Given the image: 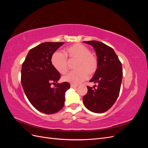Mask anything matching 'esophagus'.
I'll return each instance as SVG.
<instances>
[{
    "mask_svg": "<svg viewBox=\"0 0 148 148\" xmlns=\"http://www.w3.org/2000/svg\"><path fill=\"white\" fill-rule=\"evenodd\" d=\"M70 87H71V88H76L77 87V85H75V84H71V85H70Z\"/></svg>",
    "mask_w": 148,
    "mask_h": 148,
    "instance_id": "esophagus-1",
    "label": "esophagus"
}]
</instances>
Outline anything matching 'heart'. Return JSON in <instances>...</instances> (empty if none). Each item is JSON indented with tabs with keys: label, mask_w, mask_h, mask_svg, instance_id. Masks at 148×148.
Returning <instances> with one entry per match:
<instances>
[{
	"label": "heart",
	"mask_w": 148,
	"mask_h": 148,
	"mask_svg": "<svg viewBox=\"0 0 148 148\" xmlns=\"http://www.w3.org/2000/svg\"><path fill=\"white\" fill-rule=\"evenodd\" d=\"M77 60L75 69L76 71L65 75L62 77L63 81L77 85L88 78V74H95L98 69L97 57L91 53L88 47L81 44H75L66 49L65 55L60 52L53 53L51 62L56 70L61 74L68 71V60Z\"/></svg>",
	"instance_id": "heart-1"
}]
</instances>
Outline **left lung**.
<instances>
[{"instance_id": "obj_1", "label": "left lung", "mask_w": 148, "mask_h": 148, "mask_svg": "<svg viewBox=\"0 0 148 148\" xmlns=\"http://www.w3.org/2000/svg\"><path fill=\"white\" fill-rule=\"evenodd\" d=\"M83 42L94 47L98 60L97 70L90 80L97 83V87L93 89L87 86L88 92L83 97L84 105L92 112H105L119 95L123 77L122 64L114 49L106 44L97 41Z\"/></svg>"}]
</instances>
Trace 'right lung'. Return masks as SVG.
Instances as JSON below:
<instances>
[{
	"label": "right lung",
	"mask_w": 148,
	"mask_h": 148,
	"mask_svg": "<svg viewBox=\"0 0 148 148\" xmlns=\"http://www.w3.org/2000/svg\"><path fill=\"white\" fill-rule=\"evenodd\" d=\"M64 42H46L31 49L22 64L21 82L31 104L41 112L55 114L65 104V95L70 87L68 82L58 83L59 72L53 66V53ZM56 83L55 88L50 87Z\"/></svg>",
	"instance_id": "obj_1"
}]
</instances>
